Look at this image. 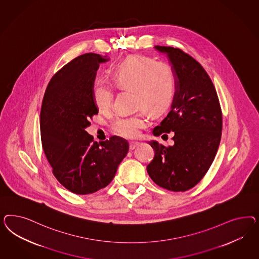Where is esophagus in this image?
Listing matches in <instances>:
<instances>
[{"instance_id":"obj_1","label":"esophagus","mask_w":259,"mask_h":259,"mask_svg":"<svg viewBox=\"0 0 259 259\" xmlns=\"http://www.w3.org/2000/svg\"><path fill=\"white\" fill-rule=\"evenodd\" d=\"M139 144H140V143L137 142V141H131V142H130V149H135Z\"/></svg>"}]
</instances>
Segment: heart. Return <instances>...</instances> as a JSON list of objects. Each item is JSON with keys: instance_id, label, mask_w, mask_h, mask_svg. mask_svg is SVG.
<instances>
[{"instance_id": "heart-1", "label": "heart", "mask_w": 259, "mask_h": 259, "mask_svg": "<svg viewBox=\"0 0 259 259\" xmlns=\"http://www.w3.org/2000/svg\"><path fill=\"white\" fill-rule=\"evenodd\" d=\"M113 82L120 88L134 90L135 106L153 115H160L172 106L176 96V78L172 68L162 62L132 56L111 69ZM92 99L98 109L110 108L113 92L109 85L97 80L92 88ZM149 121L144 110L118 118L112 123L114 133L124 138L137 137Z\"/></svg>"}]
</instances>
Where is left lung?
<instances>
[{"instance_id":"left-lung-1","label":"left lung","mask_w":259,"mask_h":259,"mask_svg":"<svg viewBox=\"0 0 259 259\" xmlns=\"http://www.w3.org/2000/svg\"><path fill=\"white\" fill-rule=\"evenodd\" d=\"M166 54L176 78V96L154 136L172 132L174 145L148 142L155 151L147 172L158 186L184 192L203 179L220 146L222 112L212 80L201 64L179 48L155 47Z\"/></svg>"}]
</instances>
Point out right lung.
<instances>
[{
  "label": "right lung",
  "instance_id": "1",
  "mask_svg": "<svg viewBox=\"0 0 259 259\" xmlns=\"http://www.w3.org/2000/svg\"><path fill=\"white\" fill-rule=\"evenodd\" d=\"M95 53L78 56L50 79L40 108V139L56 179L77 195H88L113 181L129 144L117 136L98 143L85 131L99 110L92 88L100 63Z\"/></svg>",
  "mask_w": 259,
  "mask_h": 259
}]
</instances>
